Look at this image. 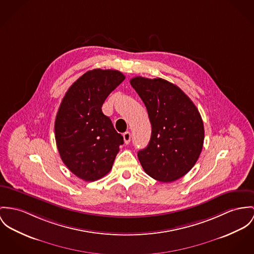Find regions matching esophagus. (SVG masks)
I'll list each match as a JSON object with an SVG mask.
<instances>
[{"instance_id": "obj_1", "label": "esophagus", "mask_w": 254, "mask_h": 254, "mask_svg": "<svg viewBox=\"0 0 254 254\" xmlns=\"http://www.w3.org/2000/svg\"><path fill=\"white\" fill-rule=\"evenodd\" d=\"M123 137H124V140H125V143H126V144H128V143L130 142L131 135H130V132H129V131L125 132V133L123 134Z\"/></svg>"}]
</instances>
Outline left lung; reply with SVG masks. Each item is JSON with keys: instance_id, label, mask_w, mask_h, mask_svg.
I'll return each mask as SVG.
<instances>
[{"instance_id": "1", "label": "left lung", "mask_w": 254, "mask_h": 254, "mask_svg": "<svg viewBox=\"0 0 254 254\" xmlns=\"http://www.w3.org/2000/svg\"><path fill=\"white\" fill-rule=\"evenodd\" d=\"M130 84L143 100L152 125L148 146L137 154L139 161L153 179L174 182L194 166L201 154V115L190 98L164 79L136 76Z\"/></svg>"}]
</instances>
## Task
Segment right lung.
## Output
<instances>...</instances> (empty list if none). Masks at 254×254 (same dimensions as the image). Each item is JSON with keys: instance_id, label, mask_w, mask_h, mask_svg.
I'll use <instances>...</instances> for the list:
<instances>
[{"instance_id": "obj_1", "label": "right lung", "mask_w": 254, "mask_h": 254, "mask_svg": "<svg viewBox=\"0 0 254 254\" xmlns=\"http://www.w3.org/2000/svg\"><path fill=\"white\" fill-rule=\"evenodd\" d=\"M125 78L115 69L89 70L69 87L59 107L55 120L59 154L65 166L84 181L106 175L124 144L101 107Z\"/></svg>"}]
</instances>
